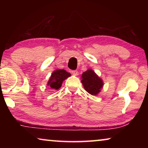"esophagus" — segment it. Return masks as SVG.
<instances>
[{
	"mask_svg": "<svg viewBox=\"0 0 148 148\" xmlns=\"http://www.w3.org/2000/svg\"><path fill=\"white\" fill-rule=\"evenodd\" d=\"M72 74L74 75V76H77L78 75V72L77 71H72Z\"/></svg>",
	"mask_w": 148,
	"mask_h": 148,
	"instance_id": "34e87169",
	"label": "esophagus"
}]
</instances>
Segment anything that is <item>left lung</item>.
Instances as JSON below:
<instances>
[{"label": "left lung", "instance_id": "obj_1", "mask_svg": "<svg viewBox=\"0 0 148 148\" xmlns=\"http://www.w3.org/2000/svg\"><path fill=\"white\" fill-rule=\"evenodd\" d=\"M82 83L87 92L97 95L103 87V81L91 69H88L82 75Z\"/></svg>", "mask_w": 148, "mask_h": 148}]
</instances>
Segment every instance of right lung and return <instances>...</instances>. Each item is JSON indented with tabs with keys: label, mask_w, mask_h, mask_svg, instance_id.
Wrapping results in <instances>:
<instances>
[{
	"label": "right lung",
	"mask_w": 148,
	"mask_h": 148,
	"mask_svg": "<svg viewBox=\"0 0 148 148\" xmlns=\"http://www.w3.org/2000/svg\"><path fill=\"white\" fill-rule=\"evenodd\" d=\"M71 76V74L64 69L56 70L51 74L47 85L53 90L59 89L62 86V82Z\"/></svg>",
	"instance_id": "obj_1"
}]
</instances>
